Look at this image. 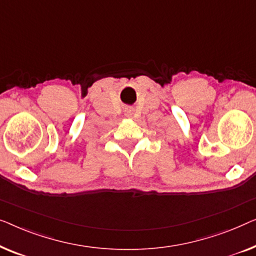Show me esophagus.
<instances>
[{
    "instance_id": "1",
    "label": "esophagus",
    "mask_w": 256,
    "mask_h": 256,
    "mask_svg": "<svg viewBox=\"0 0 256 256\" xmlns=\"http://www.w3.org/2000/svg\"><path fill=\"white\" fill-rule=\"evenodd\" d=\"M130 111H131V110H130Z\"/></svg>"
}]
</instances>
